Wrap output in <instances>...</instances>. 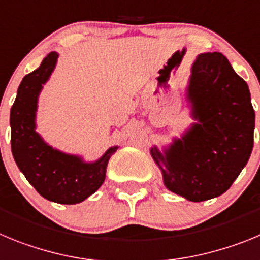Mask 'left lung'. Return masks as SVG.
<instances>
[{"label":"left lung","instance_id":"obj_1","mask_svg":"<svg viewBox=\"0 0 260 260\" xmlns=\"http://www.w3.org/2000/svg\"><path fill=\"white\" fill-rule=\"evenodd\" d=\"M186 99L195 122L151 156L168 190L203 202L224 194L249 161L255 112L247 83L219 52L197 57Z\"/></svg>","mask_w":260,"mask_h":260}]
</instances>
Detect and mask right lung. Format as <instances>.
Returning <instances> with one entry per match:
<instances>
[{"instance_id": "add662e5", "label": "right lung", "mask_w": 260, "mask_h": 260, "mask_svg": "<svg viewBox=\"0 0 260 260\" xmlns=\"http://www.w3.org/2000/svg\"><path fill=\"white\" fill-rule=\"evenodd\" d=\"M58 53L50 52L41 65L23 78L10 110L11 152L24 177L36 191L50 202L75 204L83 202L103 185L110 147L92 162L53 148L36 132V112L43 86L56 68Z\"/></svg>"}]
</instances>
